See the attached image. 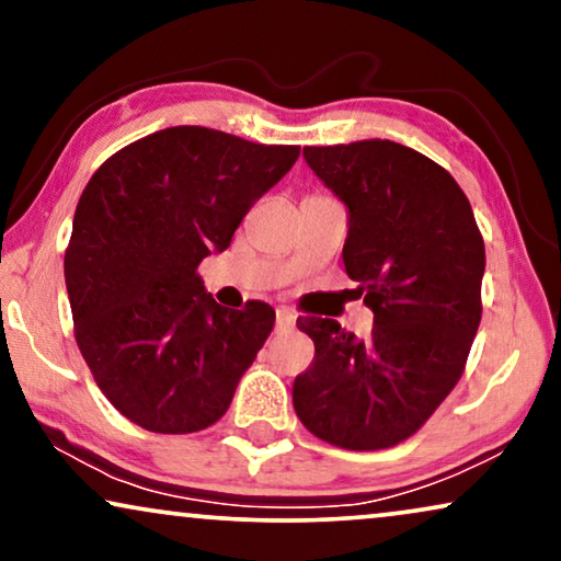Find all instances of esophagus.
<instances>
[{"label": "esophagus", "mask_w": 561, "mask_h": 561, "mask_svg": "<svg viewBox=\"0 0 561 561\" xmlns=\"http://www.w3.org/2000/svg\"><path fill=\"white\" fill-rule=\"evenodd\" d=\"M294 324H296V313L286 309V306H280V309L275 311V329H278V332H286V329H294Z\"/></svg>", "instance_id": "esophagus-1"}]
</instances>
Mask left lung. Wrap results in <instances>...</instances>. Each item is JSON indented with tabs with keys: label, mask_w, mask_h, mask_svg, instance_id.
I'll use <instances>...</instances> for the list:
<instances>
[{
	"label": "left lung",
	"mask_w": 561,
	"mask_h": 561,
	"mask_svg": "<svg viewBox=\"0 0 561 561\" xmlns=\"http://www.w3.org/2000/svg\"><path fill=\"white\" fill-rule=\"evenodd\" d=\"M350 214L342 260L373 309L367 340L334 319L301 317L313 363L294 409L313 436L370 451L416 434L462 378L478 334L485 242L457 181L390 140L304 148Z\"/></svg>",
	"instance_id": "left-lung-1"
}]
</instances>
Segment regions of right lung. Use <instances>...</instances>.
Masks as SVG:
<instances>
[{
	"mask_svg": "<svg viewBox=\"0 0 561 561\" xmlns=\"http://www.w3.org/2000/svg\"><path fill=\"white\" fill-rule=\"evenodd\" d=\"M298 152L183 125L135 140L91 175L64 260L68 301L96 386L133 424L191 434L227 413L275 311L225 309L196 271L229 248Z\"/></svg>",
	"mask_w": 561,
	"mask_h": 561,
	"instance_id": "right-lung-1",
	"label": "right lung"
}]
</instances>
